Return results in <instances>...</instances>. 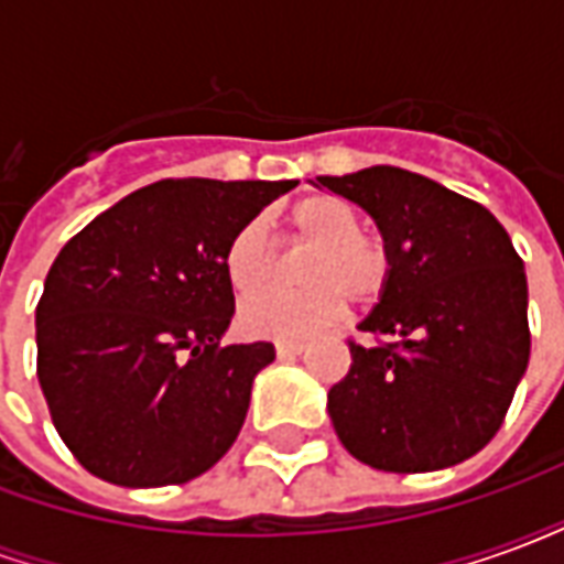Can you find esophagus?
Returning a JSON list of instances; mask_svg holds the SVG:
<instances>
[{
	"label": "esophagus",
	"mask_w": 564,
	"mask_h": 564,
	"mask_svg": "<svg viewBox=\"0 0 564 564\" xmlns=\"http://www.w3.org/2000/svg\"><path fill=\"white\" fill-rule=\"evenodd\" d=\"M274 354H278V359H295V356H302L305 354V347L302 344H274Z\"/></svg>",
	"instance_id": "34e87169"
}]
</instances>
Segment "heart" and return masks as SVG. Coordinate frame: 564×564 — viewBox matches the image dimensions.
<instances>
[{"mask_svg": "<svg viewBox=\"0 0 564 564\" xmlns=\"http://www.w3.org/2000/svg\"><path fill=\"white\" fill-rule=\"evenodd\" d=\"M359 210L347 198L314 193L290 208L295 238L311 245L299 278L307 283L302 293L269 290L247 299L238 307V329L259 341H307L341 314L347 302H371L390 271L387 247L378 238L359 232ZM271 253L262 223H245L223 253V269L238 295L257 293L269 281Z\"/></svg>", "mask_w": 564, "mask_h": 564, "instance_id": "1", "label": "heart"}]
</instances>
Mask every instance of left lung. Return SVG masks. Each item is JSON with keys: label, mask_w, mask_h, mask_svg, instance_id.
I'll use <instances>...</instances> for the list:
<instances>
[{"label": "left lung", "mask_w": 564, "mask_h": 564, "mask_svg": "<svg viewBox=\"0 0 564 564\" xmlns=\"http://www.w3.org/2000/svg\"><path fill=\"white\" fill-rule=\"evenodd\" d=\"M378 223L390 257L378 305L329 390L354 459L395 474L441 471L492 441L529 366V286L505 226L471 198L395 165L317 184Z\"/></svg>", "instance_id": "obj_1"}]
</instances>
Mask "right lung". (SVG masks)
Segmentation results:
<instances>
[{"label":"right lung","instance_id":"obj_1","mask_svg":"<svg viewBox=\"0 0 564 564\" xmlns=\"http://www.w3.org/2000/svg\"><path fill=\"white\" fill-rule=\"evenodd\" d=\"M295 184L156 181L59 250L35 307L39 383L87 471L129 489L186 484L232 447L274 347L220 344L235 314L223 253Z\"/></svg>","mask_w":564,"mask_h":564}]
</instances>
